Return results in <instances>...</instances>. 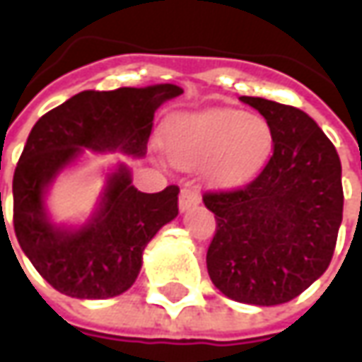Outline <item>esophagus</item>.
Instances as JSON below:
<instances>
[{
  "label": "esophagus",
  "instance_id": "esophagus-1",
  "mask_svg": "<svg viewBox=\"0 0 362 362\" xmlns=\"http://www.w3.org/2000/svg\"><path fill=\"white\" fill-rule=\"evenodd\" d=\"M200 204V192L196 188H184L180 192V210L182 212H188L190 208Z\"/></svg>",
  "mask_w": 362,
  "mask_h": 362
}]
</instances>
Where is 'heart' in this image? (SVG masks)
<instances>
[{
	"label": "heart",
	"instance_id": "heart-1",
	"mask_svg": "<svg viewBox=\"0 0 362 362\" xmlns=\"http://www.w3.org/2000/svg\"><path fill=\"white\" fill-rule=\"evenodd\" d=\"M168 146L176 164L202 166L210 162L212 180L233 186L262 170L274 148V132L262 117L216 109L174 120Z\"/></svg>",
	"mask_w": 362,
	"mask_h": 362
}]
</instances>
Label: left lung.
<instances>
[{
  "mask_svg": "<svg viewBox=\"0 0 362 362\" xmlns=\"http://www.w3.org/2000/svg\"><path fill=\"white\" fill-rule=\"evenodd\" d=\"M274 132V154L242 188L206 192L216 216L206 265L226 297L250 305L287 303L325 274L343 220L341 160L303 110L240 97Z\"/></svg>",
  "mask_w": 362,
  "mask_h": 362,
  "instance_id": "1",
  "label": "left lung"
}]
</instances>
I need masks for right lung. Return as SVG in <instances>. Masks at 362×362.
Segmentation results:
<instances>
[{"label": "right lung", "instance_id": "obj_1", "mask_svg": "<svg viewBox=\"0 0 362 362\" xmlns=\"http://www.w3.org/2000/svg\"><path fill=\"white\" fill-rule=\"evenodd\" d=\"M182 95L176 85L83 90L45 112L29 132L13 174V230L41 277L77 299L124 293L139 277L142 252L164 223L178 216V186L144 194L120 166L107 182L100 208L81 230L47 220L49 182L83 150L146 154L154 110Z\"/></svg>", "mask_w": 362, "mask_h": 362}]
</instances>
